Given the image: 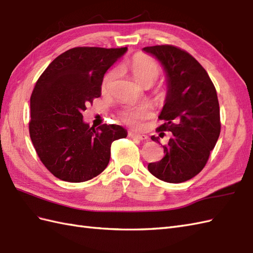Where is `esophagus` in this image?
I'll use <instances>...</instances> for the list:
<instances>
[{
	"mask_svg": "<svg viewBox=\"0 0 253 253\" xmlns=\"http://www.w3.org/2000/svg\"><path fill=\"white\" fill-rule=\"evenodd\" d=\"M128 137L129 138H132V139H138V140H146L147 139V135L141 134V133L134 132V131H129L128 132Z\"/></svg>",
	"mask_w": 253,
	"mask_h": 253,
	"instance_id": "esophagus-1",
	"label": "esophagus"
}]
</instances>
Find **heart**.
Masks as SVG:
<instances>
[{
  "mask_svg": "<svg viewBox=\"0 0 253 253\" xmlns=\"http://www.w3.org/2000/svg\"><path fill=\"white\" fill-rule=\"evenodd\" d=\"M129 69H130V73L135 82H138L142 86L152 85L160 75V69L158 67V65L144 54L135 55L131 60V62L129 63ZM114 76L115 71L112 70L103 78V81L101 84L102 90H106L108 88L109 84L112 81ZM150 112L151 110L148 106L130 108L125 110V111L122 113V119L126 124L137 127L140 125L142 120L150 115Z\"/></svg>",
  "mask_w": 253,
  "mask_h": 253,
  "instance_id": "b5f03b06",
  "label": "heart"
}]
</instances>
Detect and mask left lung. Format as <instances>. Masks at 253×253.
Wrapping results in <instances>:
<instances>
[{"instance_id":"obj_1","label":"left lung","mask_w":253,"mask_h":253,"mask_svg":"<svg viewBox=\"0 0 253 253\" xmlns=\"http://www.w3.org/2000/svg\"><path fill=\"white\" fill-rule=\"evenodd\" d=\"M142 50L164 68L167 95L158 118L166 123L157 130L172 132L163 146L164 158L148 164L147 169L164 182L183 183L202 171L219 138L216 88L206 70L186 51L169 44ZM152 140L160 143L159 137L152 135Z\"/></svg>"}]
</instances>
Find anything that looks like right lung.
Masks as SVG:
<instances>
[{
	"mask_svg": "<svg viewBox=\"0 0 253 253\" xmlns=\"http://www.w3.org/2000/svg\"><path fill=\"white\" fill-rule=\"evenodd\" d=\"M127 48L78 47L62 53L43 71L31 96L30 137L44 167L69 183L92 179L106 169L112 142L127 137L120 125L97 129L83 111L101 96L107 70Z\"/></svg>",
	"mask_w": 253,
	"mask_h": 253,
	"instance_id": "1",
	"label": "right lung"
}]
</instances>
